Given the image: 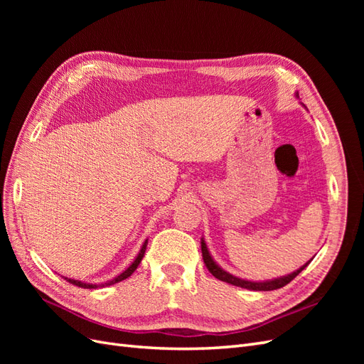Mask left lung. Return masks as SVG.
I'll use <instances>...</instances> for the list:
<instances>
[{"instance_id":"1","label":"left lung","mask_w":364,"mask_h":364,"mask_svg":"<svg viewBox=\"0 0 364 364\" xmlns=\"http://www.w3.org/2000/svg\"><path fill=\"white\" fill-rule=\"evenodd\" d=\"M294 97L299 98V94L294 92ZM302 105V103H301ZM305 107V105H302ZM306 109V107H305ZM200 245H202V257H203V261H205V266L206 269L211 272L214 277L220 281H225L228 284H232L235 285V287H241V289H247V290H253V291H270V290H277V289H281L284 287V285H287L291 279H294L297 274H299L308 264L311 262L306 261L302 267H299L297 270L289 273V274H284V277H279V278H273V279H267V281H250V279H245V278H240V277H235V274L226 272L223 267H220L217 261L213 258L211 252H209L208 246H206V241L205 238L202 237L200 240Z\"/></svg>"}]
</instances>
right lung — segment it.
Wrapping results in <instances>:
<instances>
[{
  "label": "right lung",
  "instance_id": "add662e5",
  "mask_svg": "<svg viewBox=\"0 0 364 364\" xmlns=\"http://www.w3.org/2000/svg\"><path fill=\"white\" fill-rule=\"evenodd\" d=\"M147 243H149V240H146L144 243H142V246H141V249H139V252H138V255L135 257L134 261H132L130 266H129L127 269H124L123 272H121L119 274H117V277L112 278L111 281H106V282H103V284H91V282H85V281L73 279V278H65V279H67V281L71 282V284H74V285H77V287H82V289H97V287H106V285L117 284V282H119V281H123V279L129 278L130 274L136 270V267L139 266L141 259L144 258V253H146V249H147Z\"/></svg>",
  "mask_w": 364,
  "mask_h": 364
}]
</instances>
